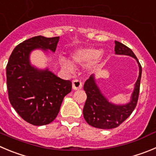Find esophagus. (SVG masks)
I'll list each match as a JSON object with an SVG mask.
<instances>
[{
	"instance_id": "1",
	"label": "esophagus",
	"mask_w": 156,
	"mask_h": 156,
	"mask_svg": "<svg viewBox=\"0 0 156 156\" xmlns=\"http://www.w3.org/2000/svg\"><path fill=\"white\" fill-rule=\"evenodd\" d=\"M72 88L74 90H79L82 88V82L80 80L75 79L72 81Z\"/></svg>"
}]
</instances>
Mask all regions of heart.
I'll use <instances>...</instances> for the list:
<instances>
[{
	"mask_svg": "<svg viewBox=\"0 0 156 156\" xmlns=\"http://www.w3.org/2000/svg\"><path fill=\"white\" fill-rule=\"evenodd\" d=\"M71 62L75 65H85L91 63L93 66H96L102 59V53L99 50L91 48H79L75 50L70 55ZM60 64L62 68L68 71H71L73 66L65 58H61Z\"/></svg>",
	"mask_w": 156,
	"mask_h": 156,
	"instance_id": "b5f03b06",
	"label": "heart"
}]
</instances>
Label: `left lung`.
<instances>
[{"instance_id": "8db88e82", "label": "left lung", "mask_w": 156, "mask_h": 156, "mask_svg": "<svg viewBox=\"0 0 156 156\" xmlns=\"http://www.w3.org/2000/svg\"><path fill=\"white\" fill-rule=\"evenodd\" d=\"M115 51L116 55L132 57L137 61L139 67V75L135 82L131 101L126 105H115L109 102L96 85L94 75H91L85 82L84 90L87 99L83 108V115L88 125L101 129H111L118 127L130 116L137 105L139 99L142 66L132 50L123 44L115 41Z\"/></svg>"}]
</instances>
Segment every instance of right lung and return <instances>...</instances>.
Segmentation results:
<instances>
[{
    "mask_svg": "<svg viewBox=\"0 0 156 156\" xmlns=\"http://www.w3.org/2000/svg\"><path fill=\"white\" fill-rule=\"evenodd\" d=\"M59 37L35 36L15 47L6 68L8 98L17 114L34 126H44L58 115L71 82L58 78L48 69L40 70L30 63L34 49L55 52Z\"/></svg>",
    "mask_w": 156,
    "mask_h": 156,
    "instance_id": "add662e5",
    "label": "right lung"
}]
</instances>
